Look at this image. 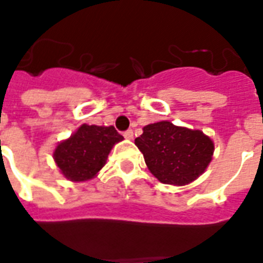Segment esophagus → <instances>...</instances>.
<instances>
[{
  "label": "esophagus",
  "instance_id": "34e87169",
  "mask_svg": "<svg viewBox=\"0 0 263 263\" xmlns=\"http://www.w3.org/2000/svg\"><path fill=\"white\" fill-rule=\"evenodd\" d=\"M124 138H125V139H132V138H134V132H132V129H127V131L124 132Z\"/></svg>",
  "mask_w": 263,
  "mask_h": 263
}]
</instances>
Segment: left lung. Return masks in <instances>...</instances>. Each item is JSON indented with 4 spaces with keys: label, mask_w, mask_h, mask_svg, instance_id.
I'll use <instances>...</instances> for the list:
<instances>
[{
    "label": "left lung",
    "mask_w": 263,
    "mask_h": 263,
    "mask_svg": "<svg viewBox=\"0 0 263 263\" xmlns=\"http://www.w3.org/2000/svg\"><path fill=\"white\" fill-rule=\"evenodd\" d=\"M150 172L167 185H186L211 163L214 143L198 129L176 127L170 121L149 124L135 139Z\"/></svg>",
    "instance_id": "1"
}]
</instances>
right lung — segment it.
<instances>
[{
    "label": "right lung",
    "instance_id": "add662e5",
    "mask_svg": "<svg viewBox=\"0 0 263 263\" xmlns=\"http://www.w3.org/2000/svg\"><path fill=\"white\" fill-rule=\"evenodd\" d=\"M120 140L123 136L114 127L83 124L74 135L58 145L53 157L67 179L81 182L102 170L111 147Z\"/></svg>",
    "mask_w": 263,
    "mask_h": 263
}]
</instances>
